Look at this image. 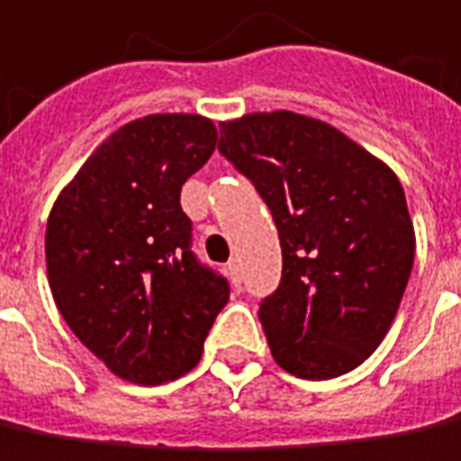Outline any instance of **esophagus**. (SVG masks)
Returning a JSON list of instances; mask_svg holds the SVG:
<instances>
[{
	"label": "esophagus",
	"mask_w": 461,
	"mask_h": 461,
	"mask_svg": "<svg viewBox=\"0 0 461 461\" xmlns=\"http://www.w3.org/2000/svg\"><path fill=\"white\" fill-rule=\"evenodd\" d=\"M228 274H230V281L240 286V281H243V267H240V261L233 258V261H228Z\"/></svg>",
	"instance_id": "obj_1"
}]
</instances>
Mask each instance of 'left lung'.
<instances>
[{
  "mask_svg": "<svg viewBox=\"0 0 461 461\" xmlns=\"http://www.w3.org/2000/svg\"><path fill=\"white\" fill-rule=\"evenodd\" d=\"M218 151L279 230L281 281L258 307L274 360L310 381L350 373L409 284L416 238L401 182L335 126L292 111L223 123Z\"/></svg>",
  "mask_w": 461,
  "mask_h": 461,
  "instance_id": "1",
  "label": "left lung"
}]
</instances>
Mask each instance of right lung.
I'll return each mask as SVG.
<instances>
[{"mask_svg": "<svg viewBox=\"0 0 461 461\" xmlns=\"http://www.w3.org/2000/svg\"><path fill=\"white\" fill-rule=\"evenodd\" d=\"M215 123L154 113L126 123L58 194L48 279L73 335L119 378L159 385L190 373L230 286L193 253L180 193L215 149Z\"/></svg>", "mask_w": 461, "mask_h": 461, "instance_id": "obj_1", "label": "right lung"}]
</instances>
